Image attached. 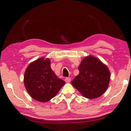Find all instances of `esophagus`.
I'll list each match as a JSON object with an SVG mask.
<instances>
[{
    "mask_svg": "<svg viewBox=\"0 0 131 131\" xmlns=\"http://www.w3.org/2000/svg\"><path fill=\"white\" fill-rule=\"evenodd\" d=\"M65 81L66 83H69V82L71 81V78L70 77H66V78L65 79Z\"/></svg>",
    "mask_w": 131,
    "mask_h": 131,
    "instance_id": "obj_1",
    "label": "esophagus"
}]
</instances>
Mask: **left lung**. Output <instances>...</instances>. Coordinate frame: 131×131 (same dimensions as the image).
Returning <instances> with one entry per match:
<instances>
[{
    "label": "left lung",
    "mask_w": 131,
    "mask_h": 131,
    "mask_svg": "<svg viewBox=\"0 0 131 131\" xmlns=\"http://www.w3.org/2000/svg\"><path fill=\"white\" fill-rule=\"evenodd\" d=\"M79 74L72 84L84 97L95 99L106 91L110 74L107 66L92 56L84 58L79 66Z\"/></svg>",
    "instance_id": "obj_1"
}]
</instances>
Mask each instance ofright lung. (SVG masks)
Wrapping results in <instances>:
<instances>
[{"label":"right lung","instance_id":"obj_1","mask_svg":"<svg viewBox=\"0 0 131 131\" xmlns=\"http://www.w3.org/2000/svg\"><path fill=\"white\" fill-rule=\"evenodd\" d=\"M24 81L29 94L41 102H46L54 97L65 83L51 69L50 59L44 60L43 58L29 65Z\"/></svg>","mask_w":131,"mask_h":131}]
</instances>
